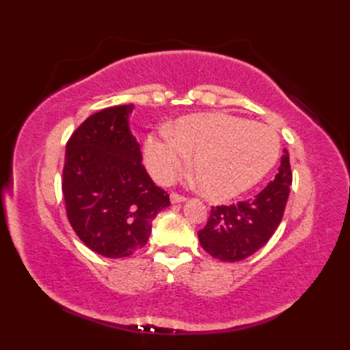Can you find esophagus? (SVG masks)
Returning <instances> with one entry per match:
<instances>
[{
  "mask_svg": "<svg viewBox=\"0 0 350 350\" xmlns=\"http://www.w3.org/2000/svg\"><path fill=\"white\" fill-rule=\"evenodd\" d=\"M170 202L173 204H180L183 202H187V198H185L183 196H179V194H171L170 196Z\"/></svg>",
  "mask_w": 350,
  "mask_h": 350,
  "instance_id": "esophagus-1",
  "label": "esophagus"
}]
</instances>
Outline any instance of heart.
<instances>
[{"mask_svg": "<svg viewBox=\"0 0 350 350\" xmlns=\"http://www.w3.org/2000/svg\"><path fill=\"white\" fill-rule=\"evenodd\" d=\"M280 139L269 126L227 114L183 117L171 132L146 139L144 161L156 180H174L194 161L200 191L228 200L254 187L278 159Z\"/></svg>", "mask_w": 350, "mask_h": 350, "instance_id": "1", "label": "heart"}]
</instances>
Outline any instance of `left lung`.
Segmentation results:
<instances>
[{
    "mask_svg": "<svg viewBox=\"0 0 350 350\" xmlns=\"http://www.w3.org/2000/svg\"><path fill=\"white\" fill-rule=\"evenodd\" d=\"M275 179L247 202L212 207L209 221L198 232L206 252L221 262H241L271 239L284 213L292 185L288 152L282 150Z\"/></svg>",
    "mask_w": 350,
    "mask_h": 350,
    "instance_id": "obj_1",
    "label": "left lung"
}]
</instances>
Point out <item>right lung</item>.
<instances>
[{"label": "right lung", "instance_id": "1", "mask_svg": "<svg viewBox=\"0 0 350 350\" xmlns=\"http://www.w3.org/2000/svg\"><path fill=\"white\" fill-rule=\"evenodd\" d=\"M132 111L133 105L99 111L66 146L63 196L69 222L85 247L108 258L143 248L156 215L170 206L167 192L141 165Z\"/></svg>", "mask_w": 350, "mask_h": 350}]
</instances>
